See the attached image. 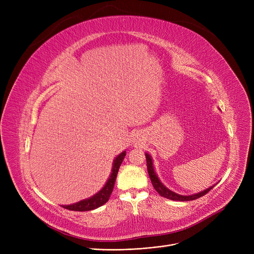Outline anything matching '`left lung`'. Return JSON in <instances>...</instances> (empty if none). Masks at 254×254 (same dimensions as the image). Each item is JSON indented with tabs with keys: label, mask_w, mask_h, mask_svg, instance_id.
Listing matches in <instances>:
<instances>
[{
	"label": "left lung",
	"mask_w": 254,
	"mask_h": 254,
	"mask_svg": "<svg viewBox=\"0 0 254 254\" xmlns=\"http://www.w3.org/2000/svg\"><path fill=\"white\" fill-rule=\"evenodd\" d=\"M145 156H146V162H147V171H148V174H149V177H150V180H151V183L153 185L154 190L161 194L162 196L166 197V198H169V199H173V201H180V202H185V201H193V199L195 198H198L201 197L203 195H205L207 192H209L214 186L217 184L215 183L214 185H211L210 188H208L207 190H204L202 191L199 192H196V193H193V194H190V195H182V194H179V193H176L174 191H172L171 190H169L167 186H165L162 181L159 180V178L157 177L156 175V172L154 170V166H153V161H152V157L149 153L146 152L145 153Z\"/></svg>",
	"instance_id": "1"
}]
</instances>
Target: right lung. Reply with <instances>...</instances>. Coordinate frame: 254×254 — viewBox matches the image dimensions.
I'll use <instances>...</instances> for the list:
<instances>
[{
    "instance_id": "obj_1",
    "label": "right lung",
    "mask_w": 254,
    "mask_h": 254,
    "mask_svg": "<svg viewBox=\"0 0 254 254\" xmlns=\"http://www.w3.org/2000/svg\"><path fill=\"white\" fill-rule=\"evenodd\" d=\"M126 150L123 151L122 153H119L113 161V165H112V170H111V174L107 180V182L105 183V185L103 186V189L98 191L96 194H93L92 196L82 199V201L77 202L75 204L72 205H63L62 207L69 209L72 211H90L93 209H97L101 206H103L105 203L108 202V199L113 191V188L115 184V180H116V176L117 173L119 170L120 165H122L124 158L126 156Z\"/></svg>"
}]
</instances>
